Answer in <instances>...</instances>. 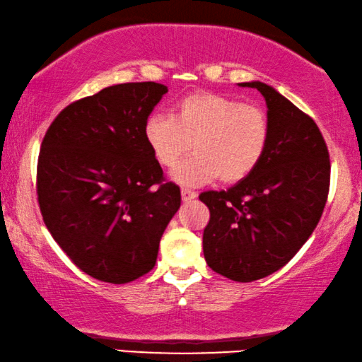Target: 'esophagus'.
<instances>
[{
    "instance_id": "obj_1",
    "label": "esophagus",
    "mask_w": 362,
    "mask_h": 362,
    "mask_svg": "<svg viewBox=\"0 0 362 362\" xmlns=\"http://www.w3.org/2000/svg\"><path fill=\"white\" fill-rule=\"evenodd\" d=\"M181 197H182V201H185V202H189L192 199H196L197 194L191 189H181Z\"/></svg>"
}]
</instances>
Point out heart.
Here are the masks:
<instances>
[{"instance_id":"heart-1","label":"heart","mask_w":362,"mask_h":362,"mask_svg":"<svg viewBox=\"0 0 362 362\" xmlns=\"http://www.w3.org/2000/svg\"><path fill=\"white\" fill-rule=\"evenodd\" d=\"M143 133L155 160L170 170L192 146L196 153L173 173V180L182 186H201L219 176L224 182L250 176L265 156L270 123L260 107L221 93L197 92L180 98L171 115L148 117Z\"/></svg>"}]
</instances>
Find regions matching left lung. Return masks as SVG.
Masks as SVG:
<instances>
[{
	"label": "left lung",
	"mask_w": 362,
	"mask_h": 362,
	"mask_svg": "<svg viewBox=\"0 0 362 362\" xmlns=\"http://www.w3.org/2000/svg\"><path fill=\"white\" fill-rule=\"evenodd\" d=\"M265 98L270 140L260 165L227 191L199 199L211 219L202 234L207 265L234 281H254L288 264L313 234L329 191V155L320 128L264 82H242Z\"/></svg>",
	"instance_id": "1"
}]
</instances>
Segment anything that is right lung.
<instances>
[{
	"label": "right lung",
	"mask_w": 362,
	"mask_h": 362,
	"mask_svg": "<svg viewBox=\"0 0 362 362\" xmlns=\"http://www.w3.org/2000/svg\"><path fill=\"white\" fill-rule=\"evenodd\" d=\"M168 92L156 82L118 83L56 117L37 161L44 224L74 264L93 279L127 284L156 264L180 187L145 140V123Z\"/></svg>",
	"instance_id": "add662e5"
}]
</instances>
